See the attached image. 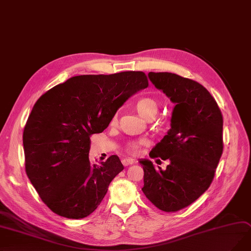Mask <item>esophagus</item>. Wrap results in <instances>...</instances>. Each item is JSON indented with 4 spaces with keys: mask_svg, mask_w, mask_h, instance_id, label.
Masks as SVG:
<instances>
[{
    "mask_svg": "<svg viewBox=\"0 0 251 251\" xmlns=\"http://www.w3.org/2000/svg\"><path fill=\"white\" fill-rule=\"evenodd\" d=\"M133 162H134V160H133V159H131V158H124V159L122 160V163H123V165H124V166L130 165V164H132Z\"/></svg>",
    "mask_w": 251,
    "mask_h": 251,
    "instance_id": "esophagus-1",
    "label": "esophagus"
}]
</instances>
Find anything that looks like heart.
<instances>
[{"label": "heart", "mask_w": 251, "mask_h": 251, "mask_svg": "<svg viewBox=\"0 0 251 251\" xmlns=\"http://www.w3.org/2000/svg\"><path fill=\"white\" fill-rule=\"evenodd\" d=\"M135 108L138 111V114H140L142 117L146 118V119H153L156 114L158 113V102H157L154 98L151 97H144L138 99L135 102ZM117 115L114 116L113 118V123L117 122ZM146 144L145 141L141 140V141H133V142H129L126 144L125 147V150L128 153H131V154H135L137 152V150L140 149V147L144 146Z\"/></svg>", "instance_id": "heart-1"}]
</instances>
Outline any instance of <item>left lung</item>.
Here are the masks:
<instances>
[{"label": "left lung", "instance_id": "left-lung-1", "mask_svg": "<svg viewBox=\"0 0 251 251\" xmlns=\"http://www.w3.org/2000/svg\"><path fill=\"white\" fill-rule=\"evenodd\" d=\"M149 78L176 105L172 128L149 154L171 163L162 171L150 160L140 161L142 190L159 210L177 212L197 201L214 179L224 151V117L216 100L198 81L170 72H149Z\"/></svg>", "mask_w": 251, "mask_h": 251}]
</instances>
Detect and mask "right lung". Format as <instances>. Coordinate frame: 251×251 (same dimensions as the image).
Wrapping results in <instances>:
<instances>
[{
  "label": "right lung",
  "mask_w": 251,
  "mask_h": 251,
  "mask_svg": "<svg viewBox=\"0 0 251 251\" xmlns=\"http://www.w3.org/2000/svg\"><path fill=\"white\" fill-rule=\"evenodd\" d=\"M149 86L142 71L73 76L36 101L25 123V173L53 213L80 219L94 212L124 170L117 155L89 159L90 137L108 126L120 106Z\"/></svg>",
  "instance_id": "add662e5"
}]
</instances>
